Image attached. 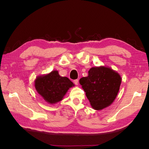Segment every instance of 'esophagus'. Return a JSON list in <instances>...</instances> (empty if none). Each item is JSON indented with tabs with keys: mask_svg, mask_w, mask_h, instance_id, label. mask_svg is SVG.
Returning <instances> with one entry per match:
<instances>
[{
	"mask_svg": "<svg viewBox=\"0 0 149 149\" xmlns=\"http://www.w3.org/2000/svg\"><path fill=\"white\" fill-rule=\"evenodd\" d=\"M74 83L76 86H78V83H79V81H78V79L74 80Z\"/></svg>",
	"mask_w": 149,
	"mask_h": 149,
	"instance_id": "1",
	"label": "esophagus"
}]
</instances>
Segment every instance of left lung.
<instances>
[{
    "instance_id": "8db88e82",
    "label": "left lung",
    "mask_w": 149,
    "mask_h": 149,
    "mask_svg": "<svg viewBox=\"0 0 149 149\" xmlns=\"http://www.w3.org/2000/svg\"><path fill=\"white\" fill-rule=\"evenodd\" d=\"M122 78L118 72L104 66L92 67L87 77L79 79L91 107L102 110L114 102L119 91Z\"/></svg>"
}]
</instances>
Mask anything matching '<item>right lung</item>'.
<instances>
[{
  "label": "right lung",
  "instance_id": "1",
  "mask_svg": "<svg viewBox=\"0 0 149 149\" xmlns=\"http://www.w3.org/2000/svg\"><path fill=\"white\" fill-rule=\"evenodd\" d=\"M34 83L37 93L50 104L61 101L68 89L74 86L68 78L61 76L57 70L37 76Z\"/></svg>",
  "mask_w": 149,
  "mask_h": 149
}]
</instances>
